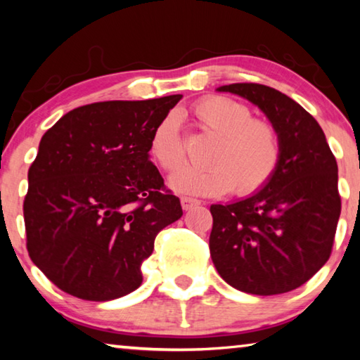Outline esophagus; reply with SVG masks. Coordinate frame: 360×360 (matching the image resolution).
I'll list each match as a JSON object with an SVG mask.
<instances>
[{
	"instance_id": "esophagus-1",
	"label": "esophagus",
	"mask_w": 360,
	"mask_h": 360,
	"mask_svg": "<svg viewBox=\"0 0 360 360\" xmlns=\"http://www.w3.org/2000/svg\"><path fill=\"white\" fill-rule=\"evenodd\" d=\"M181 205H182V210L188 211V210L195 208V206H198L200 202H198V200H195V198H191V197H182L181 198Z\"/></svg>"
}]
</instances>
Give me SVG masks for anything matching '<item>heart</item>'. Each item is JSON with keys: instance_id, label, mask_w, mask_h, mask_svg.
I'll list each match as a JSON object with an SVG mask.
<instances>
[{"instance_id": "heart-1", "label": "heart", "mask_w": 360, "mask_h": 360, "mask_svg": "<svg viewBox=\"0 0 360 360\" xmlns=\"http://www.w3.org/2000/svg\"><path fill=\"white\" fill-rule=\"evenodd\" d=\"M202 129L216 136L206 157L208 168L181 167L169 176L172 191L195 197H219L230 191L251 195L276 173L281 143L270 122L252 119L246 105L227 96H208L193 108ZM149 152L163 169L184 160V144L174 114L158 122L152 131Z\"/></svg>"}]
</instances>
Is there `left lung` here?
<instances>
[{
	"label": "left lung",
	"mask_w": 360,
	"mask_h": 360,
	"mask_svg": "<svg viewBox=\"0 0 360 360\" xmlns=\"http://www.w3.org/2000/svg\"><path fill=\"white\" fill-rule=\"evenodd\" d=\"M216 90L238 95L266 115L281 158L260 191L211 205L212 264L225 283L246 294L294 290L330 257L341 211L337 160L321 125L288 95L262 84Z\"/></svg>",
	"instance_id": "8db88e82"
}]
</instances>
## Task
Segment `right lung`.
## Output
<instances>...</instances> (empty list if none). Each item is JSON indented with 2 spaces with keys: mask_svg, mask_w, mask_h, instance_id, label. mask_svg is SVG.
I'll return each mask as SVG.
<instances>
[{
  "mask_svg": "<svg viewBox=\"0 0 360 360\" xmlns=\"http://www.w3.org/2000/svg\"><path fill=\"white\" fill-rule=\"evenodd\" d=\"M182 95L100 101L41 138L23 202L33 264L70 295L108 302L136 290L155 236L182 216L149 160V141Z\"/></svg>",
  "mask_w": 360,
  "mask_h": 360,
  "instance_id": "1",
  "label": "right lung"
}]
</instances>
